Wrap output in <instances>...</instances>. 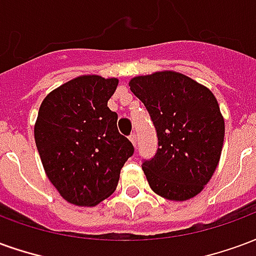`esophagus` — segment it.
<instances>
[{
	"label": "esophagus",
	"instance_id": "esophagus-1",
	"mask_svg": "<svg viewBox=\"0 0 256 256\" xmlns=\"http://www.w3.org/2000/svg\"><path fill=\"white\" fill-rule=\"evenodd\" d=\"M128 138H130V141H132L134 146H136V144H137V136H136V134H134V133L130 134V137H128Z\"/></svg>",
	"mask_w": 256,
	"mask_h": 256
}]
</instances>
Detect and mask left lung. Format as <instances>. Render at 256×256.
<instances>
[{
  "mask_svg": "<svg viewBox=\"0 0 256 256\" xmlns=\"http://www.w3.org/2000/svg\"><path fill=\"white\" fill-rule=\"evenodd\" d=\"M128 86L158 134L156 155L142 163L150 189L167 200L194 198L212 177L224 145L225 122L215 96L174 71L136 76Z\"/></svg>",
  "mask_w": 256,
  "mask_h": 256,
  "instance_id": "8db88e82",
  "label": "left lung"
}]
</instances>
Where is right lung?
<instances>
[{
	"instance_id": "obj_1",
	"label": "right lung",
	"mask_w": 256,
	"mask_h": 256,
	"mask_svg": "<svg viewBox=\"0 0 256 256\" xmlns=\"http://www.w3.org/2000/svg\"><path fill=\"white\" fill-rule=\"evenodd\" d=\"M116 78L82 75L44 98L34 137L42 166L62 198L96 206L116 189L133 144L118 132V114L108 108Z\"/></svg>"
}]
</instances>
